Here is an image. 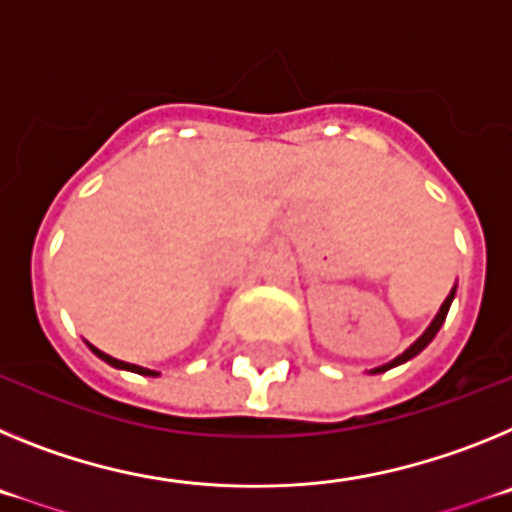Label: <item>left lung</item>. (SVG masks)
Here are the masks:
<instances>
[{"instance_id": "left-lung-1", "label": "left lung", "mask_w": 512, "mask_h": 512, "mask_svg": "<svg viewBox=\"0 0 512 512\" xmlns=\"http://www.w3.org/2000/svg\"><path fill=\"white\" fill-rule=\"evenodd\" d=\"M454 295H456V287L451 289V295L446 297V300H443L441 310H438V315H436V318H433V323L428 325V328H425V333H423V336L418 338V341L413 343V346H410V348H405V351H402V354L397 356V359H392V361H387V364H382V366H377V369H372V374H382V372H387V369H392V366H400V364H405V361H410V359H413V356H418L420 351H423V348L428 346V343H431L433 338H436V333H438V330H441L443 320H446V315H449V307H451V302H454Z\"/></svg>"}]
</instances>
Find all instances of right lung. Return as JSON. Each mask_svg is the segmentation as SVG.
Here are the masks:
<instances>
[{
	"instance_id": "right-lung-1",
	"label": "right lung",
	"mask_w": 512,
	"mask_h": 512,
	"mask_svg": "<svg viewBox=\"0 0 512 512\" xmlns=\"http://www.w3.org/2000/svg\"><path fill=\"white\" fill-rule=\"evenodd\" d=\"M94 351V354L99 356L102 361H107L110 366H115V369H125V372H135V374H143V377H158V372H151V369H143V366L138 364H128V361H120V359H112L110 354H104V351H99V348L89 346Z\"/></svg>"
}]
</instances>
